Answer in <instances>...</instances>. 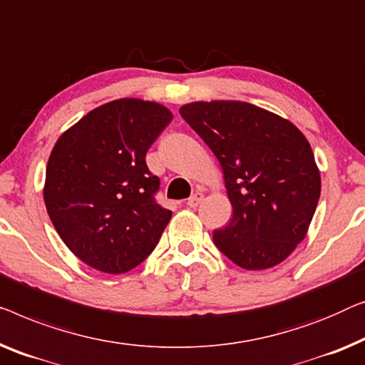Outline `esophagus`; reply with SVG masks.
<instances>
[{"mask_svg": "<svg viewBox=\"0 0 365 365\" xmlns=\"http://www.w3.org/2000/svg\"><path fill=\"white\" fill-rule=\"evenodd\" d=\"M202 199H204V195H202V194H200V192H195V194H192V195H191V197L187 199V202H186V204L189 205V207L195 209L200 202H202Z\"/></svg>", "mask_w": 365, "mask_h": 365, "instance_id": "1", "label": "esophagus"}]
</instances>
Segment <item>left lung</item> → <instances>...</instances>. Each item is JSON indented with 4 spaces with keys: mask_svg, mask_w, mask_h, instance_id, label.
Segmentation results:
<instances>
[{
    "mask_svg": "<svg viewBox=\"0 0 365 365\" xmlns=\"http://www.w3.org/2000/svg\"><path fill=\"white\" fill-rule=\"evenodd\" d=\"M181 117L217 158L234 215L214 244L245 270H267L306 237L321 174L306 136L279 115L237 100L192 102Z\"/></svg>",
    "mask_w": 365,
    "mask_h": 365,
    "instance_id": "left-lung-1",
    "label": "left lung"
}]
</instances>
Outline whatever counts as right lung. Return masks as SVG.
I'll return each instance as SVG.
<instances>
[{
    "instance_id": "1",
    "label": "right lung",
    "mask_w": 365,
    "mask_h": 365,
    "mask_svg": "<svg viewBox=\"0 0 365 365\" xmlns=\"http://www.w3.org/2000/svg\"><path fill=\"white\" fill-rule=\"evenodd\" d=\"M171 120L165 105L118 98L88 112L52 148L47 214L68 250L95 270L130 272L160 242L171 210L156 204L160 179L145 158Z\"/></svg>"
}]
</instances>
